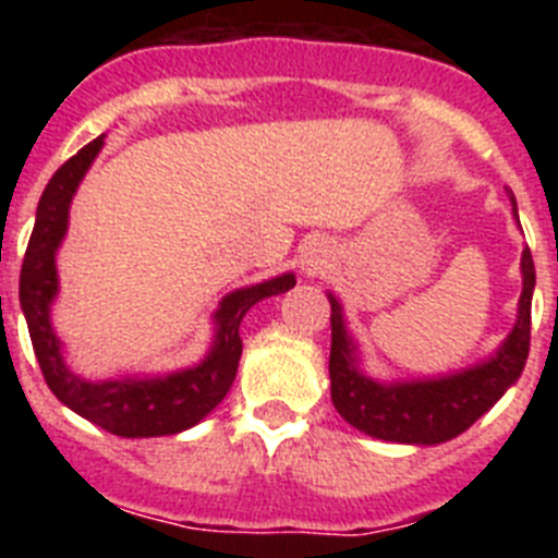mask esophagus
Listing matches in <instances>:
<instances>
[{"instance_id": "esophagus-1", "label": "esophagus", "mask_w": 558, "mask_h": 558, "mask_svg": "<svg viewBox=\"0 0 558 558\" xmlns=\"http://www.w3.org/2000/svg\"><path fill=\"white\" fill-rule=\"evenodd\" d=\"M329 248L324 243H310L307 251L302 254V274L304 276H318L327 268Z\"/></svg>"}]
</instances>
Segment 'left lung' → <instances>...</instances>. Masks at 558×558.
Returning <instances> with one entry per match:
<instances>
[{"label": "left lung", "instance_id": "left-lung-1", "mask_svg": "<svg viewBox=\"0 0 558 558\" xmlns=\"http://www.w3.org/2000/svg\"><path fill=\"white\" fill-rule=\"evenodd\" d=\"M509 198L517 201L509 190ZM522 293L517 302V318L500 347L483 360L458 372L436 377L379 379L363 368V352L347 327L343 304L327 290L329 324H332V349H329V383L332 405L354 430L393 445L433 447L445 445L472 427L483 413L495 408L497 399L520 379L531 343V299L536 288V270L531 251L520 256Z\"/></svg>", "mask_w": 558, "mask_h": 558}]
</instances>
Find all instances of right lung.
Returning a JSON list of instances; mask_svg holds the SVG:
<instances>
[{
  "instance_id": "1",
  "label": "right lung",
  "mask_w": 558,
  "mask_h": 558,
  "mask_svg": "<svg viewBox=\"0 0 558 558\" xmlns=\"http://www.w3.org/2000/svg\"><path fill=\"white\" fill-rule=\"evenodd\" d=\"M106 136L88 142L77 156L66 161L49 179L36 209V226L29 234L27 254L19 279V302L29 340L36 349L38 366L49 391L69 411L88 418L92 425L122 438L175 436L204 422L223 402L236 377L243 340L240 324L256 302L288 293L295 284L293 270L270 276L256 284H245L220 299L211 313V340L204 357L175 372H140L92 379L77 374L66 363V347L52 327V307L61 293L58 251L69 231V209L88 167L100 156Z\"/></svg>"
}]
</instances>
